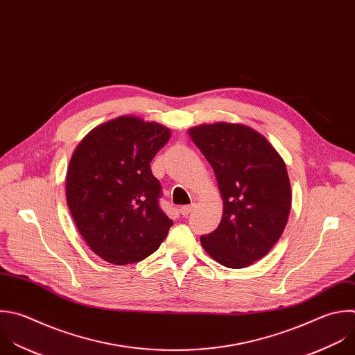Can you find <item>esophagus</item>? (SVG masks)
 <instances>
[{
    "instance_id": "1",
    "label": "esophagus",
    "mask_w": 355,
    "mask_h": 355,
    "mask_svg": "<svg viewBox=\"0 0 355 355\" xmlns=\"http://www.w3.org/2000/svg\"><path fill=\"white\" fill-rule=\"evenodd\" d=\"M192 210H193V206H192V205H189V206H182V207L180 209V211H181V214H182L184 217H188Z\"/></svg>"
}]
</instances>
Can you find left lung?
Segmentation results:
<instances>
[{
  "label": "left lung",
  "instance_id": "obj_1",
  "mask_svg": "<svg viewBox=\"0 0 355 355\" xmlns=\"http://www.w3.org/2000/svg\"><path fill=\"white\" fill-rule=\"evenodd\" d=\"M189 137L211 166L224 205L218 227L200 244L220 265L247 268L269 254L287 224L286 164L263 135L243 124H202Z\"/></svg>",
  "mask_w": 355,
  "mask_h": 355
}]
</instances>
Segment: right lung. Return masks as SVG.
<instances>
[{"mask_svg": "<svg viewBox=\"0 0 355 355\" xmlns=\"http://www.w3.org/2000/svg\"><path fill=\"white\" fill-rule=\"evenodd\" d=\"M170 130L123 115L92 130L67 173V203L89 245L114 265L137 263L166 240L173 220L160 209L162 187L150 162Z\"/></svg>", "mask_w": 355, "mask_h": 355, "instance_id": "add662e5", "label": "right lung"}]
</instances>
